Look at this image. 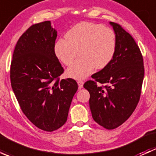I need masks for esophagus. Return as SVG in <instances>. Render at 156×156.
<instances>
[{
    "instance_id": "34e87169",
    "label": "esophagus",
    "mask_w": 156,
    "mask_h": 156,
    "mask_svg": "<svg viewBox=\"0 0 156 156\" xmlns=\"http://www.w3.org/2000/svg\"><path fill=\"white\" fill-rule=\"evenodd\" d=\"M78 88L79 89H81L83 87V85H84V82L82 81H78Z\"/></svg>"
}]
</instances>
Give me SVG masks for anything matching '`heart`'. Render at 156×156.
<instances>
[{
  "mask_svg": "<svg viewBox=\"0 0 156 156\" xmlns=\"http://www.w3.org/2000/svg\"><path fill=\"white\" fill-rule=\"evenodd\" d=\"M80 57L67 69L66 75L74 79H84L94 69H103L112 62L116 50L114 31L100 24L83 22L69 29L66 38H59L54 53L59 61L69 66L77 54Z\"/></svg>",
  "mask_w": 156,
  "mask_h": 156,
  "instance_id": "obj_1",
  "label": "heart"
}]
</instances>
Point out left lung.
<instances>
[{"mask_svg":"<svg viewBox=\"0 0 156 156\" xmlns=\"http://www.w3.org/2000/svg\"><path fill=\"white\" fill-rule=\"evenodd\" d=\"M116 37V50L112 62L92 75L84 87L90 93L92 117L99 125L111 130L120 126L131 115L141 94L144 77L143 56L129 33L117 23L109 22ZM96 82L105 83L99 87Z\"/></svg>","mask_w":156,"mask_h":156,"instance_id":"left-lung-1","label":"left lung"}]
</instances>
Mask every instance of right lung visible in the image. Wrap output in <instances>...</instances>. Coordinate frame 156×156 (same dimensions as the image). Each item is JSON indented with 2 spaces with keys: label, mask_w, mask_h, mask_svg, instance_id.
I'll return each instance as SVG.
<instances>
[{
  "label": "right lung",
  "mask_w": 156,
  "mask_h": 156,
  "mask_svg": "<svg viewBox=\"0 0 156 156\" xmlns=\"http://www.w3.org/2000/svg\"><path fill=\"white\" fill-rule=\"evenodd\" d=\"M57 31L51 22L33 25L17 41L10 66V81L16 100L34 125L51 132L66 122L78 84L63 73L54 53Z\"/></svg>",
  "instance_id": "add662e5"
}]
</instances>
